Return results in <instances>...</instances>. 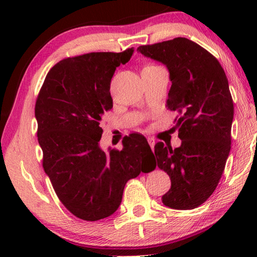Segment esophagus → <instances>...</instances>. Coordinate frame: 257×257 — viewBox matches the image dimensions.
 Here are the masks:
<instances>
[{
  "label": "esophagus",
  "instance_id": "34e87169",
  "mask_svg": "<svg viewBox=\"0 0 257 257\" xmlns=\"http://www.w3.org/2000/svg\"><path fill=\"white\" fill-rule=\"evenodd\" d=\"M147 142H149V144H150V146L152 147V150H154V146H155V141L152 137H149L147 138Z\"/></svg>",
  "mask_w": 257,
  "mask_h": 257
}]
</instances>
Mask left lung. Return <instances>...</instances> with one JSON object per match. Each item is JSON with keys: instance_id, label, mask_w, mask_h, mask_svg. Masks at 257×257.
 I'll use <instances>...</instances> for the list:
<instances>
[{"instance_id": "8db88e82", "label": "left lung", "mask_w": 257, "mask_h": 257, "mask_svg": "<svg viewBox=\"0 0 257 257\" xmlns=\"http://www.w3.org/2000/svg\"><path fill=\"white\" fill-rule=\"evenodd\" d=\"M170 73L167 107L178 111L181 145L154 147L156 163L171 179L165 206L193 210L206 201L222 176L231 145L233 102L224 70L214 56L185 37L139 46Z\"/></svg>"}]
</instances>
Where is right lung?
I'll use <instances>...</instances> for the list:
<instances>
[{
    "label": "right lung",
    "instance_id": "right-lung-1",
    "mask_svg": "<svg viewBox=\"0 0 257 257\" xmlns=\"http://www.w3.org/2000/svg\"><path fill=\"white\" fill-rule=\"evenodd\" d=\"M133 53L134 47L64 59L47 73L38 94L35 116L43 168L60 201L81 220L112 215L127 181L156 167L147 170L154 155L141 134L123 138L121 151L99 146V122L113 106L111 79Z\"/></svg>",
    "mask_w": 257,
    "mask_h": 257
}]
</instances>
